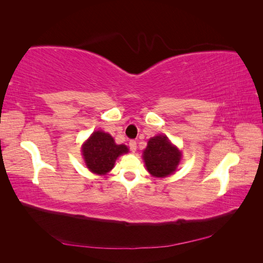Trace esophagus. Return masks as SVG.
I'll list each match as a JSON object with an SVG mask.
<instances>
[{
    "label": "esophagus",
    "mask_w": 263,
    "mask_h": 263,
    "mask_svg": "<svg viewBox=\"0 0 263 263\" xmlns=\"http://www.w3.org/2000/svg\"><path fill=\"white\" fill-rule=\"evenodd\" d=\"M129 148H130V150L133 151V153H135V151H136V149H137V142H136V140H130L129 141Z\"/></svg>",
    "instance_id": "obj_1"
}]
</instances>
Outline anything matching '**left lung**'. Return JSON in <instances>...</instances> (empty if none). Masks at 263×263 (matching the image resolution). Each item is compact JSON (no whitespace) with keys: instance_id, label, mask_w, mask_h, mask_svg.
Here are the masks:
<instances>
[{"instance_id":"1","label":"left lung","mask_w":263,"mask_h":263,"mask_svg":"<svg viewBox=\"0 0 263 263\" xmlns=\"http://www.w3.org/2000/svg\"><path fill=\"white\" fill-rule=\"evenodd\" d=\"M142 157L150 174L163 178L176 171L181 159V153L168 138L160 135L149 139Z\"/></svg>"}]
</instances>
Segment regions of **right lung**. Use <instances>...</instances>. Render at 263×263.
Masks as SVG:
<instances>
[{
  "mask_svg": "<svg viewBox=\"0 0 263 263\" xmlns=\"http://www.w3.org/2000/svg\"><path fill=\"white\" fill-rule=\"evenodd\" d=\"M128 153L125 145H116L109 134L94 132L82 147L86 166L93 173L105 174L113 169L118 156Z\"/></svg>",
  "mask_w": 263,
  "mask_h": 263,
  "instance_id": "right-lung-1",
  "label": "right lung"
}]
</instances>
